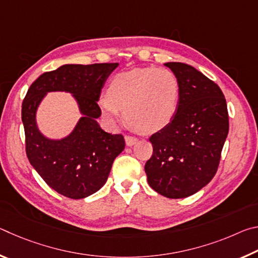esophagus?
Instances as JSON below:
<instances>
[{
    "label": "esophagus",
    "instance_id": "1",
    "mask_svg": "<svg viewBox=\"0 0 258 258\" xmlns=\"http://www.w3.org/2000/svg\"><path fill=\"white\" fill-rule=\"evenodd\" d=\"M138 141H139V140L137 138H134V137H130V135H126V137H125V142H126V146H127V147L134 146L135 143H138Z\"/></svg>",
    "mask_w": 258,
    "mask_h": 258
}]
</instances>
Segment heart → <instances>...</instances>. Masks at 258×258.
<instances>
[{
    "mask_svg": "<svg viewBox=\"0 0 258 258\" xmlns=\"http://www.w3.org/2000/svg\"><path fill=\"white\" fill-rule=\"evenodd\" d=\"M180 103V82L166 68L145 67L119 73L112 78L108 95L99 99L102 115L109 124L123 118L143 133L165 128L176 116Z\"/></svg>",
    "mask_w": 258,
    "mask_h": 258,
    "instance_id": "heart-1",
    "label": "heart"
}]
</instances>
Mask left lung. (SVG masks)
<instances>
[{
    "label": "left lung",
    "instance_id": "left-lung-1",
    "mask_svg": "<svg viewBox=\"0 0 258 258\" xmlns=\"http://www.w3.org/2000/svg\"><path fill=\"white\" fill-rule=\"evenodd\" d=\"M165 66L180 82V103L171 123L151 135L154 154L145 171L156 192L178 199L202 190L216 174L229 115L223 92L202 72L183 62Z\"/></svg>",
    "mask_w": 258,
    "mask_h": 258
}]
</instances>
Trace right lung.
<instances>
[{"mask_svg": "<svg viewBox=\"0 0 258 258\" xmlns=\"http://www.w3.org/2000/svg\"><path fill=\"white\" fill-rule=\"evenodd\" d=\"M118 63L62 64L44 73L30 85L23 102L21 119L26 154L30 165L50 187L72 199H83L106 184L113 160L125 148L121 134H110L98 123V101L109 75ZM72 94L82 115L66 137L51 139L37 124V110L46 94Z\"/></svg>", "mask_w": 258, "mask_h": 258, "instance_id": "obj_1", "label": "right lung"}]
</instances>
